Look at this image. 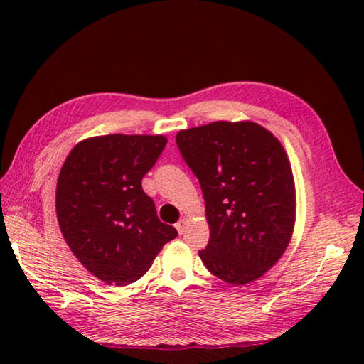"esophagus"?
Returning a JSON list of instances; mask_svg holds the SVG:
<instances>
[{
    "instance_id": "34e87169",
    "label": "esophagus",
    "mask_w": 364,
    "mask_h": 364,
    "mask_svg": "<svg viewBox=\"0 0 364 364\" xmlns=\"http://www.w3.org/2000/svg\"><path fill=\"white\" fill-rule=\"evenodd\" d=\"M175 228H176L178 234H183V232H184V228H186V220H180V221H178V223L175 225Z\"/></svg>"
}]
</instances>
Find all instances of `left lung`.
I'll return each mask as SVG.
<instances>
[{
    "mask_svg": "<svg viewBox=\"0 0 364 364\" xmlns=\"http://www.w3.org/2000/svg\"><path fill=\"white\" fill-rule=\"evenodd\" d=\"M200 183L210 239L199 257L213 276L242 286L284 254L295 225V184L284 147L255 122H212L176 134Z\"/></svg>",
    "mask_w": 364,
    "mask_h": 364,
    "instance_id": "left-lung-1",
    "label": "left lung"
}]
</instances>
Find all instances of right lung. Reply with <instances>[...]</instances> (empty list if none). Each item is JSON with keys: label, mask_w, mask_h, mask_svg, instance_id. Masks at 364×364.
Segmentation results:
<instances>
[{"label": "right lung", "mask_w": 364, "mask_h": 364, "mask_svg": "<svg viewBox=\"0 0 364 364\" xmlns=\"http://www.w3.org/2000/svg\"><path fill=\"white\" fill-rule=\"evenodd\" d=\"M165 144L162 134L93 136L80 141L60 168V232L78 262L106 284L139 279L178 236L173 226L159 220L141 186Z\"/></svg>", "instance_id": "obj_1"}]
</instances>
